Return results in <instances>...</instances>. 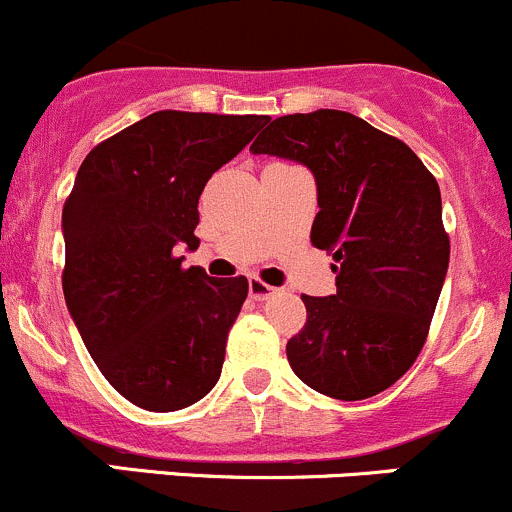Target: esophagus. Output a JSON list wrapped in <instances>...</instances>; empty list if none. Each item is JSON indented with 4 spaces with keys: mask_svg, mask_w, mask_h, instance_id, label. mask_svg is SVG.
Returning <instances> with one entry per match:
<instances>
[{
    "mask_svg": "<svg viewBox=\"0 0 512 512\" xmlns=\"http://www.w3.org/2000/svg\"><path fill=\"white\" fill-rule=\"evenodd\" d=\"M272 294H277V287L267 285V282H262L260 277H250V297L255 299V302H262V299H270Z\"/></svg>",
    "mask_w": 512,
    "mask_h": 512,
    "instance_id": "esophagus-1",
    "label": "esophagus"
}]
</instances>
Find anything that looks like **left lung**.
Wrapping results in <instances>:
<instances>
[{
    "label": "left lung",
    "mask_w": 512,
    "mask_h": 512,
    "mask_svg": "<svg viewBox=\"0 0 512 512\" xmlns=\"http://www.w3.org/2000/svg\"><path fill=\"white\" fill-rule=\"evenodd\" d=\"M250 151L312 170L309 240L337 272L334 294H302L307 322L287 342L289 366L332 399L389 389L421 354L446 280L451 240L436 178L404 141L334 108L275 118Z\"/></svg>",
    "instance_id": "obj_1"
}]
</instances>
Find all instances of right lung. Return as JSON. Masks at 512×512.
Instances as JSON below:
<instances>
[{
    "label": "right lung",
    "mask_w": 512,
    "mask_h": 512,
    "mask_svg": "<svg viewBox=\"0 0 512 512\" xmlns=\"http://www.w3.org/2000/svg\"><path fill=\"white\" fill-rule=\"evenodd\" d=\"M267 116L156 111L101 141L64 203L66 307L108 384L148 411H178L220 379L247 277L183 267L200 240L205 183Z\"/></svg>",
    "instance_id": "right-lung-1"
}]
</instances>
